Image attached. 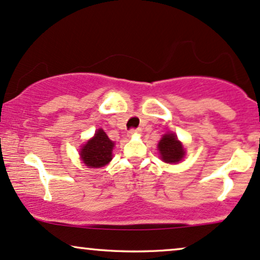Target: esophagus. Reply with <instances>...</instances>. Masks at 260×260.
I'll list each match as a JSON object with an SVG mask.
<instances>
[{"instance_id": "esophagus-1", "label": "esophagus", "mask_w": 260, "mask_h": 260, "mask_svg": "<svg viewBox=\"0 0 260 260\" xmlns=\"http://www.w3.org/2000/svg\"><path fill=\"white\" fill-rule=\"evenodd\" d=\"M139 133H140L139 128H132V129L129 131V136H133V134H139Z\"/></svg>"}]
</instances>
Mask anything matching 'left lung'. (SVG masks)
Returning <instances> with one entry per match:
<instances>
[{
  "label": "left lung",
  "mask_w": 260,
  "mask_h": 260,
  "mask_svg": "<svg viewBox=\"0 0 260 260\" xmlns=\"http://www.w3.org/2000/svg\"><path fill=\"white\" fill-rule=\"evenodd\" d=\"M157 147H158L160 158L166 163H179L186 154L182 143L177 140L175 133L164 134Z\"/></svg>",
  "instance_id": "8db88e82"
}]
</instances>
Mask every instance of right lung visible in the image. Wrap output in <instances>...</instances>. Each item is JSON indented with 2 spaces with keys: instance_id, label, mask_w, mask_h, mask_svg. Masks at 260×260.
<instances>
[{
  "instance_id": "right-lung-1",
  "label": "right lung",
  "mask_w": 260,
  "mask_h": 260,
  "mask_svg": "<svg viewBox=\"0 0 260 260\" xmlns=\"http://www.w3.org/2000/svg\"><path fill=\"white\" fill-rule=\"evenodd\" d=\"M115 143L111 141L102 128L97 129L94 137L87 140L81 146L80 158L88 168H101L107 166L113 158V149Z\"/></svg>"
}]
</instances>
